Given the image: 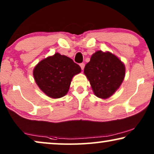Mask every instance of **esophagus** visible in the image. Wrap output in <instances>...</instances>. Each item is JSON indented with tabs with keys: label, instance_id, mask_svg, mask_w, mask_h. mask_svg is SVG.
<instances>
[{
	"label": "esophagus",
	"instance_id": "esophagus-1",
	"mask_svg": "<svg viewBox=\"0 0 154 154\" xmlns=\"http://www.w3.org/2000/svg\"><path fill=\"white\" fill-rule=\"evenodd\" d=\"M80 66H81L82 70H83L84 67H85V64L84 63H81V64H80Z\"/></svg>",
	"mask_w": 154,
	"mask_h": 154
}]
</instances>
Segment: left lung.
Returning a JSON list of instances; mask_svg holds the SVG:
<instances>
[{
    "mask_svg": "<svg viewBox=\"0 0 154 154\" xmlns=\"http://www.w3.org/2000/svg\"><path fill=\"white\" fill-rule=\"evenodd\" d=\"M84 73L89 80L94 94L107 99L119 89L125 74V65L109 52L97 51L85 65Z\"/></svg>",
    "mask_w": 154,
    "mask_h": 154,
    "instance_id": "left-lung-1",
    "label": "left lung"
}]
</instances>
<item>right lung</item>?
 I'll use <instances>...</instances> for the list:
<instances>
[{"label":"right lung","mask_w":154,"mask_h":154,"mask_svg":"<svg viewBox=\"0 0 154 154\" xmlns=\"http://www.w3.org/2000/svg\"><path fill=\"white\" fill-rule=\"evenodd\" d=\"M81 71L79 65L71 58L57 52L41 60L33 74L40 89L49 97L57 99L66 95L72 78Z\"/></svg>","instance_id":"1"}]
</instances>
